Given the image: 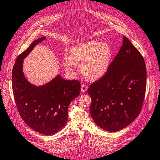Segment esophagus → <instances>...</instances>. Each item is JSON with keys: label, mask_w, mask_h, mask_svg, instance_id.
Instances as JSON below:
<instances>
[{"label": "esophagus", "mask_w": 160, "mask_h": 160, "mask_svg": "<svg viewBox=\"0 0 160 160\" xmlns=\"http://www.w3.org/2000/svg\"><path fill=\"white\" fill-rule=\"evenodd\" d=\"M87 90V87L85 85V84H82V85H81V92L84 93V92H85Z\"/></svg>", "instance_id": "obj_1"}]
</instances>
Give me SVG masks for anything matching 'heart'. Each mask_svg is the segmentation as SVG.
Listing matches in <instances>:
<instances>
[{"mask_svg":"<svg viewBox=\"0 0 160 160\" xmlns=\"http://www.w3.org/2000/svg\"><path fill=\"white\" fill-rule=\"evenodd\" d=\"M112 56V48L108 43L90 40L72 47L69 57L64 58L63 64L66 69L71 72L76 65H81L84 77L90 80H97L107 73Z\"/></svg>","mask_w":160,"mask_h":160,"instance_id":"1","label":"heart"}]
</instances>
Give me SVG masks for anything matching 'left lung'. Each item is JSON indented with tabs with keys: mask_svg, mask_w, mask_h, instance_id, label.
Listing matches in <instances>:
<instances>
[{
	"mask_svg": "<svg viewBox=\"0 0 160 160\" xmlns=\"http://www.w3.org/2000/svg\"><path fill=\"white\" fill-rule=\"evenodd\" d=\"M146 88V68L139 51L126 37L101 79L91 84L89 111L96 124L108 132L127 127L138 117Z\"/></svg>",
	"mask_w": 160,
	"mask_h": 160,
	"instance_id": "obj_1",
	"label": "left lung"
}]
</instances>
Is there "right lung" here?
Returning <instances> with one entry per match:
<instances>
[{"instance_id":"add662e5","label":"right lung","mask_w":160,"mask_h":160,"mask_svg":"<svg viewBox=\"0 0 160 160\" xmlns=\"http://www.w3.org/2000/svg\"><path fill=\"white\" fill-rule=\"evenodd\" d=\"M46 39H37L18 56L12 70V89L17 108L28 126L41 134L50 135L61 130L67 123L68 108L80 95L79 81L66 80L58 75L45 84L36 86L24 76L23 59L34 46Z\"/></svg>"}]
</instances>
